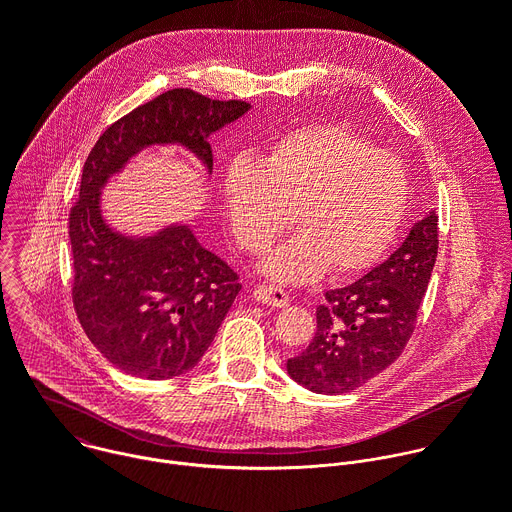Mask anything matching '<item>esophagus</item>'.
Instances as JSON below:
<instances>
[{
  "mask_svg": "<svg viewBox=\"0 0 512 512\" xmlns=\"http://www.w3.org/2000/svg\"><path fill=\"white\" fill-rule=\"evenodd\" d=\"M253 298L259 304H265L271 308H285L289 304L287 294L277 285H257L253 291Z\"/></svg>",
  "mask_w": 512,
  "mask_h": 512,
  "instance_id": "obj_1",
  "label": "esophagus"
}]
</instances>
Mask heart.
I'll use <instances>...</instances> for the list:
<instances>
[{
	"mask_svg": "<svg viewBox=\"0 0 512 512\" xmlns=\"http://www.w3.org/2000/svg\"><path fill=\"white\" fill-rule=\"evenodd\" d=\"M405 204L401 162L334 125L283 137L261 168L235 162L223 184L229 229L251 253L287 231L296 212L302 233L259 263V273L277 283H308L326 269L332 275L367 269L393 241Z\"/></svg>",
	"mask_w": 512,
	"mask_h": 512,
	"instance_id": "heart-1",
	"label": "heart"
}]
</instances>
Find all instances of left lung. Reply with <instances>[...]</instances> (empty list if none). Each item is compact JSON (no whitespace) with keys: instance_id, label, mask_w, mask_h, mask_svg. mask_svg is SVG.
<instances>
[{"instance_id":"1","label":"left lung","mask_w":512,"mask_h":512,"mask_svg":"<svg viewBox=\"0 0 512 512\" xmlns=\"http://www.w3.org/2000/svg\"><path fill=\"white\" fill-rule=\"evenodd\" d=\"M435 257L437 214L429 210L387 261L326 291L316 336L287 360V375L314 393L340 395L383 373L413 334Z\"/></svg>"}]
</instances>
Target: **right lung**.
<instances>
[{
    "mask_svg": "<svg viewBox=\"0 0 512 512\" xmlns=\"http://www.w3.org/2000/svg\"><path fill=\"white\" fill-rule=\"evenodd\" d=\"M251 111L172 89L113 123L91 150L70 210L72 300L83 330L119 371L150 381L178 377L208 350L241 285L188 223L131 235L107 221L103 190L141 152L182 148L212 174L208 137Z\"/></svg>",
    "mask_w": 512,
    "mask_h": 512,
    "instance_id": "right-lung-1",
    "label": "right lung"
}]
</instances>
